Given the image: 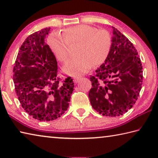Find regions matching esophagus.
<instances>
[{
	"instance_id": "1",
	"label": "esophagus",
	"mask_w": 158,
	"mask_h": 158,
	"mask_svg": "<svg viewBox=\"0 0 158 158\" xmlns=\"http://www.w3.org/2000/svg\"><path fill=\"white\" fill-rule=\"evenodd\" d=\"M79 77H74V83H77V82H78L79 81Z\"/></svg>"
}]
</instances>
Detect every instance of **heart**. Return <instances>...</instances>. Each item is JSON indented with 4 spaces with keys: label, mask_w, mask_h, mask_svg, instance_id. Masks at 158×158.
<instances>
[{
    "label": "heart",
    "mask_w": 158,
    "mask_h": 158,
    "mask_svg": "<svg viewBox=\"0 0 158 158\" xmlns=\"http://www.w3.org/2000/svg\"><path fill=\"white\" fill-rule=\"evenodd\" d=\"M48 44L58 60L65 63L70 57L69 45L78 44L77 56L64 67L66 73L81 75L91 69L93 65H100L106 60L111 48V35L105 29L98 30L91 26L80 24L71 26L63 35L54 32L47 40Z\"/></svg>",
    "instance_id": "heart-1"
}]
</instances>
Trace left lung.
<instances>
[{
  "label": "left lung",
  "instance_id": "1",
  "mask_svg": "<svg viewBox=\"0 0 158 158\" xmlns=\"http://www.w3.org/2000/svg\"><path fill=\"white\" fill-rule=\"evenodd\" d=\"M109 56L90 76L89 97L93 108L106 116H121L135 105L143 81L142 66L132 42L112 26Z\"/></svg>",
  "mask_w": 158,
  "mask_h": 158
}]
</instances>
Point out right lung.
<instances>
[{
	"label": "right lung",
	"mask_w": 158,
	"mask_h": 158,
	"mask_svg": "<svg viewBox=\"0 0 158 158\" xmlns=\"http://www.w3.org/2000/svg\"><path fill=\"white\" fill-rule=\"evenodd\" d=\"M49 31L42 29L25 40L13 68L15 92L21 106L40 121L62 116L74 90L71 77L62 80L58 75L56 58L44 40Z\"/></svg>",
	"instance_id": "1"
}]
</instances>
